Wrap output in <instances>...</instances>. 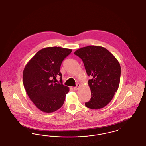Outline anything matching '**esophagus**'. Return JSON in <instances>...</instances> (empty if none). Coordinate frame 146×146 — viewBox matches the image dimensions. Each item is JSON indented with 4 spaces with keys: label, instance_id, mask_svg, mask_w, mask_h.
<instances>
[{
    "label": "esophagus",
    "instance_id": "esophagus-1",
    "mask_svg": "<svg viewBox=\"0 0 146 146\" xmlns=\"http://www.w3.org/2000/svg\"><path fill=\"white\" fill-rule=\"evenodd\" d=\"M79 87H80V84H76V86L74 87V88H73V89H74V90H77L79 88Z\"/></svg>",
    "mask_w": 146,
    "mask_h": 146
}]
</instances>
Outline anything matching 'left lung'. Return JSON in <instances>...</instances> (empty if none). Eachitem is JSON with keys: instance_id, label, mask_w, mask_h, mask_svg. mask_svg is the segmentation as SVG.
Wrapping results in <instances>:
<instances>
[{"instance_id": "left-lung-1", "label": "left lung", "mask_w": 146, "mask_h": 146, "mask_svg": "<svg viewBox=\"0 0 146 146\" xmlns=\"http://www.w3.org/2000/svg\"><path fill=\"white\" fill-rule=\"evenodd\" d=\"M74 54L84 63L88 76L91 97L85 106L92 110L105 107L111 101L120 83L121 68L117 58L104 48L91 45L78 49Z\"/></svg>"}]
</instances>
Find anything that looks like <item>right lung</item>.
<instances>
[{"label":"right lung","instance_id":"1","mask_svg":"<svg viewBox=\"0 0 146 146\" xmlns=\"http://www.w3.org/2000/svg\"><path fill=\"white\" fill-rule=\"evenodd\" d=\"M72 49L49 47L39 51L26 65L23 83L29 98L40 111L51 113L62 106L69 88L63 85L60 72L63 60ZM61 84H56L57 76Z\"/></svg>","mask_w":146,"mask_h":146}]
</instances>
